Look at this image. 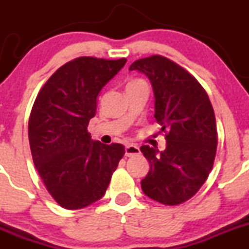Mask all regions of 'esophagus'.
I'll list each match as a JSON object with an SVG mask.
<instances>
[{
	"instance_id": "34e87169",
	"label": "esophagus",
	"mask_w": 249,
	"mask_h": 249,
	"mask_svg": "<svg viewBox=\"0 0 249 249\" xmlns=\"http://www.w3.org/2000/svg\"><path fill=\"white\" fill-rule=\"evenodd\" d=\"M137 154H140V148L136 144H127L125 147V155L126 157H134Z\"/></svg>"
}]
</instances>
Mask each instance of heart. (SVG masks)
Instances as JSON below:
<instances>
[{
	"label": "heart",
	"instance_id": "obj_1",
	"mask_svg": "<svg viewBox=\"0 0 249 249\" xmlns=\"http://www.w3.org/2000/svg\"><path fill=\"white\" fill-rule=\"evenodd\" d=\"M140 83H144L143 82V80H141V79H134V80H131V82L129 83V84L127 85H134V84H140Z\"/></svg>",
	"mask_w": 249,
	"mask_h": 249
}]
</instances>
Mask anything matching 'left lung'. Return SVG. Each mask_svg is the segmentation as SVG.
<instances>
[{
	"mask_svg": "<svg viewBox=\"0 0 249 249\" xmlns=\"http://www.w3.org/2000/svg\"><path fill=\"white\" fill-rule=\"evenodd\" d=\"M130 71L149 78L155 97L154 118L165 132L166 149L142 145L149 172L143 193L167 206L194 196L207 179L217 152V125L207 92L183 67L161 55L136 60Z\"/></svg>",
	"mask_w": 249,
	"mask_h": 249,
	"instance_id": "8db88e82",
	"label": "left lung"
}]
</instances>
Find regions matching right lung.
<instances>
[{"label": "right lung", "instance_id": "1", "mask_svg": "<svg viewBox=\"0 0 249 249\" xmlns=\"http://www.w3.org/2000/svg\"><path fill=\"white\" fill-rule=\"evenodd\" d=\"M125 62L77 57L57 69L35 100L29 119L32 159L49 194L67 210L101 199L125 154L123 144H104L88 132L97 95Z\"/></svg>", "mask_w": 249, "mask_h": 249}]
</instances>
